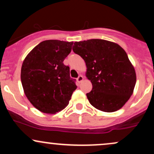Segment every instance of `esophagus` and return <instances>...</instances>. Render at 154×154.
<instances>
[{
    "label": "esophagus",
    "mask_w": 154,
    "mask_h": 154,
    "mask_svg": "<svg viewBox=\"0 0 154 154\" xmlns=\"http://www.w3.org/2000/svg\"><path fill=\"white\" fill-rule=\"evenodd\" d=\"M83 79H84V77H83L82 75H79V77H77V82H81L83 80Z\"/></svg>",
    "instance_id": "34e87169"
}]
</instances>
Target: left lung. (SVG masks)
<instances>
[{
    "label": "left lung",
    "mask_w": 154,
    "mask_h": 154,
    "mask_svg": "<svg viewBox=\"0 0 154 154\" xmlns=\"http://www.w3.org/2000/svg\"><path fill=\"white\" fill-rule=\"evenodd\" d=\"M72 50L84 59L92 91L90 103L105 112H114L130 99L136 83L134 66L118 44L101 39L75 42Z\"/></svg>",
    "instance_id": "1"
}]
</instances>
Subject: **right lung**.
Masks as SVG:
<instances>
[{"mask_svg":"<svg viewBox=\"0 0 154 154\" xmlns=\"http://www.w3.org/2000/svg\"><path fill=\"white\" fill-rule=\"evenodd\" d=\"M73 42L48 40L36 45L23 61L21 81L28 100L41 112L56 114L69 104L77 88L63 64Z\"/></svg>","mask_w":154,"mask_h":154,"instance_id":"obj_1","label":"right lung"}]
</instances>
